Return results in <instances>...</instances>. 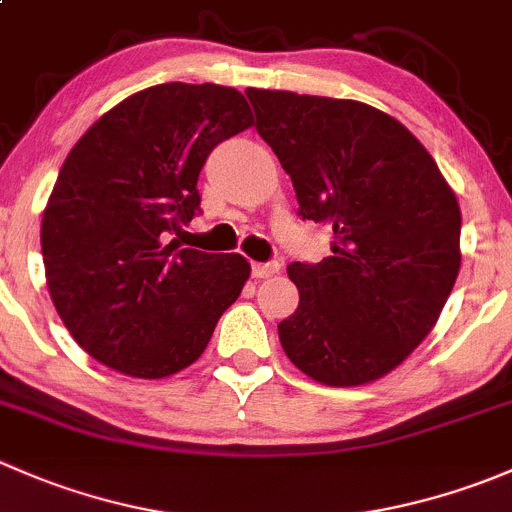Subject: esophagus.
I'll use <instances>...</instances> for the list:
<instances>
[{"instance_id":"34e87169","label":"esophagus","mask_w":512,"mask_h":512,"mask_svg":"<svg viewBox=\"0 0 512 512\" xmlns=\"http://www.w3.org/2000/svg\"><path fill=\"white\" fill-rule=\"evenodd\" d=\"M280 272V262H255L252 265V277L257 280H265V277H272Z\"/></svg>"}]
</instances>
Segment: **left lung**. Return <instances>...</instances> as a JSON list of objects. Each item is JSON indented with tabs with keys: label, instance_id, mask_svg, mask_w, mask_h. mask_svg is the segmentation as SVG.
I'll use <instances>...</instances> for the list:
<instances>
[{
	"label": "left lung",
	"instance_id": "obj_1",
	"mask_svg": "<svg viewBox=\"0 0 512 512\" xmlns=\"http://www.w3.org/2000/svg\"><path fill=\"white\" fill-rule=\"evenodd\" d=\"M304 220L332 225V255L292 262L294 314L277 324L299 371L361 386L394 371L436 327L461 270V208L421 141L361 101L245 91Z\"/></svg>",
	"mask_w": 512,
	"mask_h": 512
}]
</instances>
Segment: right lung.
<instances>
[{"instance_id": "right-lung-1", "label": "right lung", "mask_w": 512, "mask_h": 512, "mask_svg": "<svg viewBox=\"0 0 512 512\" xmlns=\"http://www.w3.org/2000/svg\"><path fill=\"white\" fill-rule=\"evenodd\" d=\"M250 126L240 91L173 81L123 98L71 148L41 218V255L61 322L96 361L165 379L205 352L250 262L165 240L200 210L210 151Z\"/></svg>"}]
</instances>
